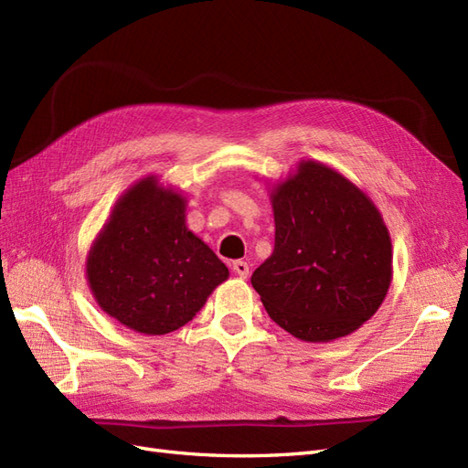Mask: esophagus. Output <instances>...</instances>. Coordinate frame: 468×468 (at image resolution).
<instances>
[{"label":"esophagus","instance_id":"1","mask_svg":"<svg viewBox=\"0 0 468 468\" xmlns=\"http://www.w3.org/2000/svg\"><path fill=\"white\" fill-rule=\"evenodd\" d=\"M232 269L236 271V275H239L242 279H246V277L250 275V265H248L246 261H242V260L234 261V263H232Z\"/></svg>","mask_w":468,"mask_h":468}]
</instances>
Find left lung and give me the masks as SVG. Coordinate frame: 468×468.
<instances>
[{
	"label": "left lung",
	"mask_w": 468,
	"mask_h": 468,
	"mask_svg": "<svg viewBox=\"0 0 468 468\" xmlns=\"http://www.w3.org/2000/svg\"><path fill=\"white\" fill-rule=\"evenodd\" d=\"M275 250L251 275L269 318L310 344L369 320L392 281V242L371 197L334 167L303 160L271 187Z\"/></svg>",
	"instance_id": "left-lung-1"
}]
</instances>
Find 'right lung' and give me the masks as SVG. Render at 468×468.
Returning <instances> with one entry per match:
<instances>
[{
	"label": "right lung",
	"mask_w": 468,
	"mask_h": 468,
	"mask_svg": "<svg viewBox=\"0 0 468 468\" xmlns=\"http://www.w3.org/2000/svg\"><path fill=\"white\" fill-rule=\"evenodd\" d=\"M187 199L155 176L126 189L99 230L86 277L99 308L129 330H179L229 279L226 267L186 224Z\"/></svg>",
	"instance_id": "add662e5"
}]
</instances>
